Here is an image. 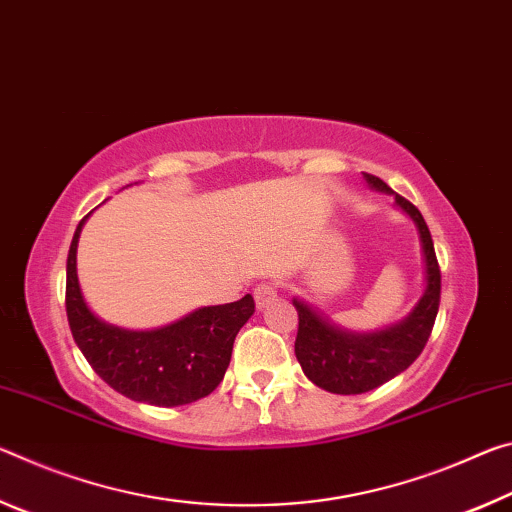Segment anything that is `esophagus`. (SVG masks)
<instances>
[{"instance_id": "1", "label": "esophagus", "mask_w": 512, "mask_h": 512, "mask_svg": "<svg viewBox=\"0 0 512 512\" xmlns=\"http://www.w3.org/2000/svg\"><path fill=\"white\" fill-rule=\"evenodd\" d=\"M274 299H276V286H274V283H261V286L254 290V301H256L258 311H263V308L270 306Z\"/></svg>"}]
</instances>
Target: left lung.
<instances>
[{
	"label": "left lung",
	"mask_w": 512,
	"mask_h": 512,
	"mask_svg": "<svg viewBox=\"0 0 512 512\" xmlns=\"http://www.w3.org/2000/svg\"><path fill=\"white\" fill-rule=\"evenodd\" d=\"M363 179L372 190L395 197V206L413 220L422 247L424 292L404 320L376 331L342 329L308 301L292 299L299 313L295 356L308 379L333 395H363L408 370L422 354L440 306L438 258L422 213L374 174L363 172Z\"/></svg>",
	"instance_id": "obj_1"
}]
</instances>
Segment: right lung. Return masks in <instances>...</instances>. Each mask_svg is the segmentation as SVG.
I'll return each mask as SVG.
<instances>
[{
    "label": "right lung",
    "instance_id": "1",
    "mask_svg": "<svg viewBox=\"0 0 512 512\" xmlns=\"http://www.w3.org/2000/svg\"><path fill=\"white\" fill-rule=\"evenodd\" d=\"M88 217L79 222L67 254L65 308L72 338L92 370L140 404L172 408L211 395L229 367L233 340L254 315V297L201 306L158 329L108 324L90 311L79 286L77 247Z\"/></svg>",
    "mask_w": 512,
    "mask_h": 512
}]
</instances>
